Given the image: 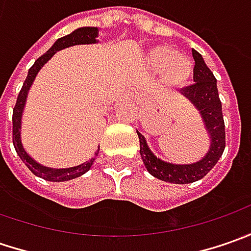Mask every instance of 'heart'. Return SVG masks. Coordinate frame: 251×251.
I'll return each instance as SVG.
<instances>
[{"mask_svg":"<svg viewBox=\"0 0 251 251\" xmlns=\"http://www.w3.org/2000/svg\"><path fill=\"white\" fill-rule=\"evenodd\" d=\"M148 64L156 73H165L168 82L183 85L193 74L190 60L180 57L176 50L168 46H156L148 53Z\"/></svg>","mask_w":251,"mask_h":251,"instance_id":"obj_1","label":"heart"}]
</instances>
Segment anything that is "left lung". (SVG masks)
Here are the masks:
<instances>
[{
    "label": "left lung",
    "instance_id": "8db88e82",
    "mask_svg": "<svg viewBox=\"0 0 251 251\" xmlns=\"http://www.w3.org/2000/svg\"><path fill=\"white\" fill-rule=\"evenodd\" d=\"M194 57V70L193 79L194 85L183 88L181 93L188 98V100L197 107L202 119L205 121L209 137H211V148L209 152L197 163L193 165H172L158 159L148 148L144 137L138 132L140 138V152L144 165L152 176L160 178L163 181L186 184L202 178L211 169L217 165L219 158L225 150V121L222 116V103L219 99L217 88V78L211 70L204 63L201 54L193 50Z\"/></svg>",
    "mask_w": 251,
    "mask_h": 251
}]
</instances>
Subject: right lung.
I'll return each instance as SVG.
<instances>
[{"instance_id": "add662e5", "label": "right lung", "mask_w": 251, "mask_h": 251, "mask_svg": "<svg viewBox=\"0 0 251 251\" xmlns=\"http://www.w3.org/2000/svg\"><path fill=\"white\" fill-rule=\"evenodd\" d=\"M96 37H98V27H79L76 30H74L73 33L67 34L61 39H58L55 43L53 44V47L50 50H47L46 53L39 57L34 64L30 67L27 76L25 79L24 86L18 95V99L15 103L14 111H12V142H14L15 151L16 153L19 155V158L24 160V163L29 168V170L39 176V177L44 178V180H50V181H67V180H71V178L79 177L82 176L83 173H86L89 169H91L93 160L91 159L89 162L79 165V166H74V168L68 169H51L46 168L39 165L37 162H34L26 152H25L24 147H22V142H21V117H22V110H24L25 101H26V95L29 92V88L33 82V79L36 78V75L39 73V70L43 67L44 64L47 63L54 54L57 53L58 50H63L65 47H70V46H75V44H89V43H96ZM99 152V150H98ZM98 152L95 153L98 156Z\"/></svg>"}]
</instances>
